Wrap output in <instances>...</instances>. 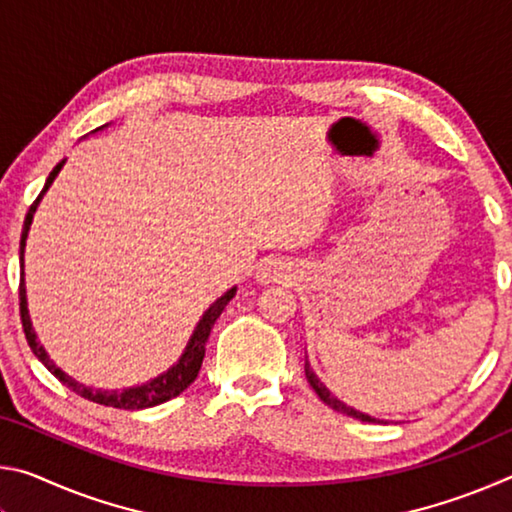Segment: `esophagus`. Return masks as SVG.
I'll list each match as a JSON object with an SVG mask.
<instances>
[{
  "label": "esophagus",
  "mask_w": 512,
  "mask_h": 512,
  "mask_svg": "<svg viewBox=\"0 0 512 512\" xmlns=\"http://www.w3.org/2000/svg\"><path fill=\"white\" fill-rule=\"evenodd\" d=\"M291 277V266L282 259H266V262L259 266L257 271V280L262 282H282Z\"/></svg>",
  "instance_id": "obj_1"
}]
</instances>
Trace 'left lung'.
Masks as SVG:
<instances>
[{
  "mask_svg": "<svg viewBox=\"0 0 512 512\" xmlns=\"http://www.w3.org/2000/svg\"><path fill=\"white\" fill-rule=\"evenodd\" d=\"M305 377H307V381H309V386L314 388L316 395L329 406V409L339 411V413H343V415H350V418H357V420H361V422H384V420H379V418H372V415H368V413L357 411V409H354V406H348L343 400H339V397L329 393V388L323 384V381L318 379V375L314 372V368H311V363H309L307 357H305Z\"/></svg>",
  "mask_w": 512,
  "mask_h": 512,
  "instance_id": "1",
  "label": "left lung"
}]
</instances>
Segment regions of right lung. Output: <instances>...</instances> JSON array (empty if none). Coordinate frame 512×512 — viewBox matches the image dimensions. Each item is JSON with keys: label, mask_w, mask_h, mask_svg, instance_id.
<instances>
[{"label": "right lung", "mask_w": 512, "mask_h": 512, "mask_svg": "<svg viewBox=\"0 0 512 512\" xmlns=\"http://www.w3.org/2000/svg\"><path fill=\"white\" fill-rule=\"evenodd\" d=\"M106 126H101V128H106ZM101 128H97V131H101ZM97 131H92V133H97ZM63 164H65V160H60L54 167V171L49 173V178H47L45 187H42L40 196L29 207L27 219H24L22 237H20V316H22V327H24V334H27L29 348L33 350V354H36V357L42 363H45V368L51 372V375L63 381L67 388H72L76 395H81L90 402L112 406V409H126V411L149 409V406H158L162 402H169L171 397L183 393L185 388L198 377V370H201V363H203V357H205V343H207V339H210V332H212V327L216 323V318L221 316V311L225 309V305H228V302L235 298L237 287L228 289L221 298H216L212 302L210 309L205 311L201 320H198V325L194 327L192 339L187 341V348H185L183 354H180V359L173 363V366L167 372H162V375L153 377L151 381H146V384L124 388V391H103V388L85 386V384H81V381L69 377L65 370H60L56 366L54 359L49 357L45 348H42V343L38 341L36 332H33V323H31L29 307H27V284H24V248H27V237H29V230H31V223H33V214H36L42 196L47 194V189L56 180L60 169H63Z\"/></svg>", "instance_id": "right-lung-1"}]
</instances>
